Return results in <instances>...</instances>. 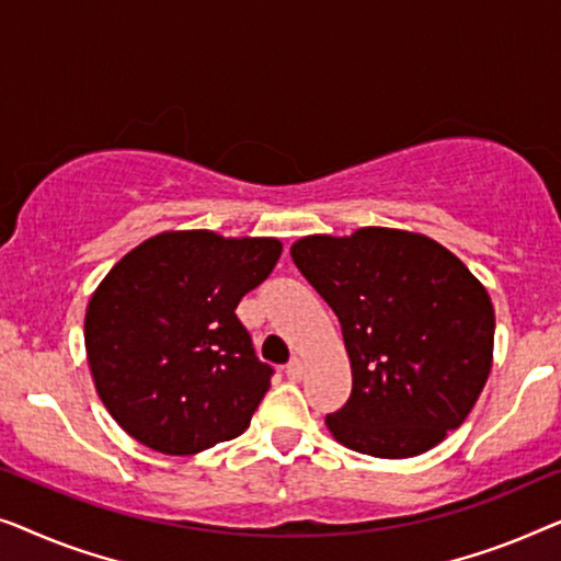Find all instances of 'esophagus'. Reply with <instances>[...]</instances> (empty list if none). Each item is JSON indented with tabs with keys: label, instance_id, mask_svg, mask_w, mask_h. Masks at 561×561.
Returning <instances> with one entry per match:
<instances>
[{
	"label": "esophagus",
	"instance_id": "obj_1",
	"mask_svg": "<svg viewBox=\"0 0 561 561\" xmlns=\"http://www.w3.org/2000/svg\"><path fill=\"white\" fill-rule=\"evenodd\" d=\"M284 374H287L289 381H299V378H302V374H305L302 360H299V358H291V360L287 363V368H284Z\"/></svg>",
	"mask_w": 561,
	"mask_h": 561
}]
</instances>
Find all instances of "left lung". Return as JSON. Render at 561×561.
Returning a JSON list of instances; mask_svg holds the SVG:
<instances>
[{
    "mask_svg": "<svg viewBox=\"0 0 561 561\" xmlns=\"http://www.w3.org/2000/svg\"><path fill=\"white\" fill-rule=\"evenodd\" d=\"M291 259L333 307L351 358V397L325 416L333 437L393 460L460 427L491 374L495 333L468 266L427 236L378 226L305 236Z\"/></svg>",
    "mask_w": 561,
    "mask_h": 561,
    "instance_id": "8db88e82",
    "label": "left lung"
}]
</instances>
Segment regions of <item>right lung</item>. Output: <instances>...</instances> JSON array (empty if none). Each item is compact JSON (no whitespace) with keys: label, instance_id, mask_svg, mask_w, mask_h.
Wrapping results in <instances>:
<instances>
[{"label":"right lung","instance_id":"1","mask_svg":"<svg viewBox=\"0 0 561 561\" xmlns=\"http://www.w3.org/2000/svg\"><path fill=\"white\" fill-rule=\"evenodd\" d=\"M279 256L277 239L164 231L106 274L85 310V353L126 435L195 455L249 427L274 368L256 358L236 307Z\"/></svg>","mask_w":561,"mask_h":561}]
</instances>
